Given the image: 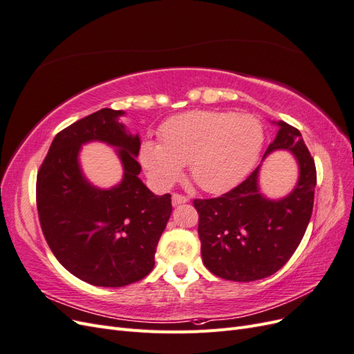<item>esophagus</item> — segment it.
<instances>
[{
    "label": "esophagus",
    "mask_w": 354,
    "mask_h": 354,
    "mask_svg": "<svg viewBox=\"0 0 354 354\" xmlns=\"http://www.w3.org/2000/svg\"><path fill=\"white\" fill-rule=\"evenodd\" d=\"M189 199L183 195H178V194H174L173 198H171V202H173V205L177 207V205H181V203H186Z\"/></svg>",
    "instance_id": "1"
}]
</instances>
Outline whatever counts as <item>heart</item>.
Listing matches in <instances>:
<instances>
[{
	"instance_id": "heart-1",
	"label": "heart",
	"mask_w": 354,
	"mask_h": 354,
	"mask_svg": "<svg viewBox=\"0 0 354 354\" xmlns=\"http://www.w3.org/2000/svg\"><path fill=\"white\" fill-rule=\"evenodd\" d=\"M160 143L146 140L138 159L151 183L169 189L187 164L190 177L208 194H223L250 174L264 145L259 118L226 111H192L169 118Z\"/></svg>"
}]
</instances>
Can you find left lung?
Returning <instances> with one entry per match:
<instances>
[{
  "instance_id": "1",
  "label": "left lung",
  "mask_w": 354,
  "mask_h": 354,
  "mask_svg": "<svg viewBox=\"0 0 354 354\" xmlns=\"http://www.w3.org/2000/svg\"><path fill=\"white\" fill-rule=\"evenodd\" d=\"M279 130L267 147L291 152L298 164L294 189L279 199L260 190V168L220 198L195 199L202 261L218 277L234 282L264 279L291 259L301 242L313 211L316 167L297 128L272 121Z\"/></svg>"
}]
</instances>
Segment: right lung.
<instances>
[{"mask_svg":"<svg viewBox=\"0 0 354 354\" xmlns=\"http://www.w3.org/2000/svg\"><path fill=\"white\" fill-rule=\"evenodd\" d=\"M124 115L104 108L66 127L37 177L38 216L50 250L69 273L95 286L120 288L151 273L173 212L171 195H155L138 177L140 136L127 130ZM93 141L113 147L122 160L123 178L109 189L82 173L80 147Z\"/></svg>","mask_w":354,"mask_h":354,"instance_id":"add662e5","label":"right lung"}]
</instances>
